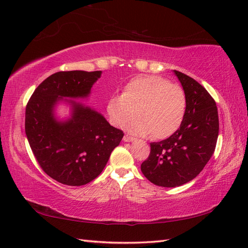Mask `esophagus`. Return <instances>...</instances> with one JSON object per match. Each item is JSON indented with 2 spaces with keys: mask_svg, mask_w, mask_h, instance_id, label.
<instances>
[{
  "mask_svg": "<svg viewBox=\"0 0 248 248\" xmlns=\"http://www.w3.org/2000/svg\"><path fill=\"white\" fill-rule=\"evenodd\" d=\"M134 140H135V138L130 136V135H124V141H125V142H131V141H134Z\"/></svg>",
  "mask_w": 248,
  "mask_h": 248,
  "instance_id": "esophagus-1",
  "label": "esophagus"
}]
</instances>
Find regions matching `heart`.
<instances>
[{
    "label": "heart",
    "mask_w": 248,
    "mask_h": 248,
    "mask_svg": "<svg viewBox=\"0 0 248 248\" xmlns=\"http://www.w3.org/2000/svg\"><path fill=\"white\" fill-rule=\"evenodd\" d=\"M186 110L183 89L156 75H140L130 79L122 95H112L107 101L110 123L123 126L138 116L128 129L138 135L163 139L180 128Z\"/></svg>",
    "instance_id": "obj_1"
}]
</instances>
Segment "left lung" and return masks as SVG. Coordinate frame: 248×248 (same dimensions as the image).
Here are the masks:
<instances>
[{"label":"left lung","instance_id":"left-lung-1","mask_svg":"<svg viewBox=\"0 0 248 248\" xmlns=\"http://www.w3.org/2000/svg\"><path fill=\"white\" fill-rule=\"evenodd\" d=\"M186 96L185 119L173 135L151 142L141 172L152 183L176 187L193 180L213 156L219 134L218 110L205 88L188 75L176 71Z\"/></svg>","mask_w":248,"mask_h":248}]
</instances>
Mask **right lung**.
<instances>
[{
    "label": "right lung",
    "instance_id": "obj_1",
    "mask_svg": "<svg viewBox=\"0 0 248 248\" xmlns=\"http://www.w3.org/2000/svg\"><path fill=\"white\" fill-rule=\"evenodd\" d=\"M101 71H61L37 87L26 106L25 132L40 167L62 185L79 186L103 172L124 132L100 113L74 100L87 98ZM72 98V100H70ZM65 101L72 116L60 121L55 106Z\"/></svg>",
    "mask_w": 248,
    "mask_h": 248
}]
</instances>
